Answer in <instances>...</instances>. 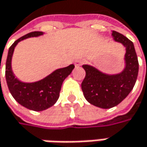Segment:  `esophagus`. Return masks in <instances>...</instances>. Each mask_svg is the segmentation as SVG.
Here are the masks:
<instances>
[{"mask_svg":"<svg viewBox=\"0 0 147 147\" xmlns=\"http://www.w3.org/2000/svg\"><path fill=\"white\" fill-rule=\"evenodd\" d=\"M83 64V60L82 59H77L76 61H75V63H74V65L76 67H78V66H80V65H82Z\"/></svg>","mask_w":147,"mask_h":147,"instance_id":"34e87169","label":"esophagus"}]
</instances>
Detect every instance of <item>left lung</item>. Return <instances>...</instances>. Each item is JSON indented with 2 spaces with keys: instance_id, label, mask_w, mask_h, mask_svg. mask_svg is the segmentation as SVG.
<instances>
[{
  "instance_id": "1",
  "label": "left lung",
  "mask_w": 147,
  "mask_h": 147,
  "mask_svg": "<svg viewBox=\"0 0 147 147\" xmlns=\"http://www.w3.org/2000/svg\"><path fill=\"white\" fill-rule=\"evenodd\" d=\"M115 42L126 48L125 68L118 74H105L96 68L83 65L86 76L82 82V90L90 104L102 109H110L119 105L133 90L138 74L139 64L134 45L128 38L116 31H112Z\"/></svg>"
}]
</instances>
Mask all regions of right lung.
<instances>
[{
	"label": "right lung",
	"mask_w": 147,
	"mask_h": 147,
	"mask_svg": "<svg viewBox=\"0 0 147 147\" xmlns=\"http://www.w3.org/2000/svg\"><path fill=\"white\" fill-rule=\"evenodd\" d=\"M42 34V32H32L16 40L9 49L5 64V79L9 92L18 103L34 111L47 110L57 101L62 83L74 69V65H70L56 69L45 78L35 82H23L15 78L11 69L14 47L22 40Z\"/></svg>",
	"instance_id": "right-lung-1"
}]
</instances>
